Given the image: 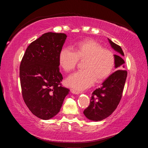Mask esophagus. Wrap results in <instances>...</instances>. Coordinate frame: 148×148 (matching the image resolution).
<instances>
[{"label":"esophagus","instance_id":"esophagus-1","mask_svg":"<svg viewBox=\"0 0 148 148\" xmlns=\"http://www.w3.org/2000/svg\"><path fill=\"white\" fill-rule=\"evenodd\" d=\"M70 91L72 92L73 94H75V95H79V91L75 90V89H71Z\"/></svg>","mask_w":148,"mask_h":148}]
</instances>
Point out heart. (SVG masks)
I'll use <instances>...</instances> for the list:
<instances>
[{
  "label": "heart",
  "instance_id": "heart-1",
  "mask_svg": "<svg viewBox=\"0 0 148 148\" xmlns=\"http://www.w3.org/2000/svg\"><path fill=\"white\" fill-rule=\"evenodd\" d=\"M84 70L78 71L67 78L66 83L77 90H83L95 82L101 83L108 78L115 64L114 53L104 48L93 39H84L75 45L74 51L64 47L59 55V63L65 72H71L77 66L79 60H84Z\"/></svg>",
  "mask_w": 148,
  "mask_h": 148
}]
</instances>
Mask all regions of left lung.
<instances>
[{
	"label": "left lung",
	"mask_w": 148,
	"mask_h": 148,
	"mask_svg": "<svg viewBox=\"0 0 148 148\" xmlns=\"http://www.w3.org/2000/svg\"><path fill=\"white\" fill-rule=\"evenodd\" d=\"M108 39L112 47L119 53L115 55V67L117 70L102 83L101 88L96 89L92 93L90 103L84 110L83 114L88 119L92 121H101L113 113L122 98L127 77V71L123 70L125 61L121 56H124V53L122 48Z\"/></svg>",
	"instance_id": "obj_1"
}]
</instances>
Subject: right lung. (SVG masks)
Listing matches in <instances>:
<instances>
[{
  "instance_id": "1",
  "label": "right lung",
  "mask_w": 148,
  "mask_h": 148,
  "mask_svg": "<svg viewBox=\"0 0 148 148\" xmlns=\"http://www.w3.org/2000/svg\"><path fill=\"white\" fill-rule=\"evenodd\" d=\"M66 38L49 32L31 42L20 66L22 96L29 110L42 120L59 112L69 89L62 86L59 55Z\"/></svg>"
}]
</instances>
